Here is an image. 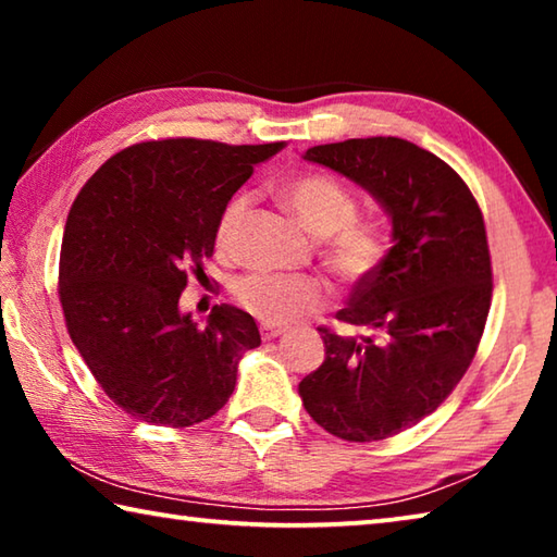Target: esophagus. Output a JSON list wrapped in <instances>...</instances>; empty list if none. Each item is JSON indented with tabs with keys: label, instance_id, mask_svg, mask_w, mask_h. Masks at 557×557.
I'll list each match as a JSON object with an SVG mask.
<instances>
[{
	"label": "esophagus",
	"instance_id": "esophagus-1",
	"mask_svg": "<svg viewBox=\"0 0 557 557\" xmlns=\"http://www.w3.org/2000/svg\"><path fill=\"white\" fill-rule=\"evenodd\" d=\"M287 332V326H280V324H272V322H262L260 324V334L265 342H272V338H277Z\"/></svg>",
	"mask_w": 557,
	"mask_h": 557
}]
</instances>
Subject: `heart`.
Segmentation results:
<instances>
[{"instance_id":"obj_1","label":"heart","mask_w":557,"mask_h":557,"mask_svg":"<svg viewBox=\"0 0 557 557\" xmlns=\"http://www.w3.org/2000/svg\"><path fill=\"white\" fill-rule=\"evenodd\" d=\"M289 211L314 235L326 238V258L338 275L361 282L381 265L385 235L371 221H356V196L326 174H301L282 188ZM248 199H233L219 221V243H228ZM233 295L240 305L265 322H295L326 301L329 289L312 275L285 272H250L233 282Z\"/></svg>"}]
</instances>
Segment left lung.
Wrapping results in <instances>:
<instances>
[{"instance_id": "8db88e82", "label": "left lung", "mask_w": 557, "mask_h": 557, "mask_svg": "<svg viewBox=\"0 0 557 557\" xmlns=\"http://www.w3.org/2000/svg\"><path fill=\"white\" fill-rule=\"evenodd\" d=\"M391 219V250L322 326L324 363L299 383L317 425L348 442L385 440L435 412L467 373L492 307L482 211L449 164L400 137L309 147Z\"/></svg>"}]
</instances>
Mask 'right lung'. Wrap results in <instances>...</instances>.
I'll list each match as a JSON object with an SVG mask.
<instances>
[{
	"label": "right lung",
	"mask_w": 557,
	"mask_h": 557,
	"mask_svg": "<svg viewBox=\"0 0 557 557\" xmlns=\"http://www.w3.org/2000/svg\"><path fill=\"white\" fill-rule=\"evenodd\" d=\"M282 147L191 137L132 145L73 201L59 268L65 326L132 418L166 428L209 420L231 398L243 354L260 346L248 312L215 305L199 326L178 297L188 275L203 272L233 194Z\"/></svg>",
	"instance_id": "add662e5"
}]
</instances>
